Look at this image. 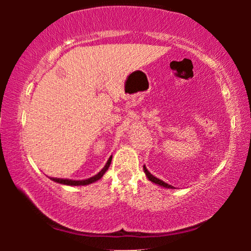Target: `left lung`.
<instances>
[{
  "label": "left lung",
  "instance_id": "left-lung-1",
  "mask_svg": "<svg viewBox=\"0 0 251 251\" xmlns=\"http://www.w3.org/2000/svg\"><path fill=\"white\" fill-rule=\"evenodd\" d=\"M144 173L146 174V176H147V178H149V179L152 181V183H154V184H157V185H160V186H162V187H166V188H174V186H171V185H169V184H167V183H164L163 180H161V179H159V178H156V177H154L152 174L150 173L149 170L146 169V167L144 166Z\"/></svg>",
  "mask_w": 251,
  "mask_h": 251
}]
</instances>
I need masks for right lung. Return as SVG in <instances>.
<instances>
[{"label": "right lung", "instance_id": "add662e5", "mask_svg": "<svg viewBox=\"0 0 251 251\" xmlns=\"http://www.w3.org/2000/svg\"><path fill=\"white\" fill-rule=\"evenodd\" d=\"M111 161H112V156L109 157L107 163L105 164V167L102 168V169L99 171L97 175H95V176H92L90 178H88V179H83V180H72V179H61V178H51L53 181H56V183H59V184H64V185H70V186H81V185H89L91 183H95V181H97L100 179V178L104 176V174L107 171V169L109 168V164H111Z\"/></svg>", "mask_w": 251, "mask_h": 251}]
</instances>
